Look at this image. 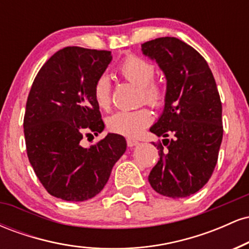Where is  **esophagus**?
Masks as SVG:
<instances>
[{
  "label": "esophagus",
  "mask_w": 249,
  "mask_h": 249,
  "mask_svg": "<svg viewBox=\"0 0 249 249\" xmlns=\"http://www.w3.org/2000/svg\"><path fill=\"white\" fill-rule=\"evenodd\" d=\"M126 142H127L128 147H133V146H136V145L139 144V142L136 141V139H133V138H127Z\"/></svg>",
  "instance_id": "obj_1"
}]
</instances>
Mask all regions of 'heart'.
<instances>
[{"label":"heart","instance_id":"b5f03b06","mask_svg":"<svg viewBox=\"0 0 249 249\" xmlns=\"http://www.w3.org/2000/svg\"><path fill=\"white\" fill-rule=\"evenodd\" d=\"M118 72L127 82L139 89V102H145L154 108L164 107L166 103V89L161 82L153 77L156 67L147 59L137 55H127L118 65ZM92 96L98 107L108 110L111 105V83L107 76L102 75L96 79L92 89ZM153 121V116L147 107L136 110L117 111L107 121V128L113 133L125 137H138Z\"/></svg>","mask_w":249,"mask_h":249}]
</instances>
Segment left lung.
<instances>
[{"label": "left lung", "instance_id": "1", "mask_svg": "<svg viewBox=\"0 0 249 249\" xmlns=\"http://www.w3.org/2000/svg\"><path fill=\"white\" fill-rule=\"evenodd\" d=\"M167 79L164 112L150 131L164 137L153 144L159 160L148 176L156 192L185 198L212 177L222 142V105L212 71L196 49L176 37L142 45Z\"/></svg>", "mask_w": 249, "mask_h": 249}]
</instances>
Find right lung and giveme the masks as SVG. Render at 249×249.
<instances>
[{
    "label": "right lung",
    "instance_id": "obj_1",
    "mask_svg": "<svg viewBox=\"0 0 249 249\" xmlns=\"http://www.w3.org/2000/svg\"><path fill=\"white\" fill-rule=\"evenodd\" d=\"M111 59V51L63 48L31 85L23 121L27 154L43 187L56 198H93L126 150L125 138L116 133L82 146L83 137L104 130L92 89Z\"/></svg>",
    "mask_w": 249,
    "mask_h": 249
}]
</instances>
